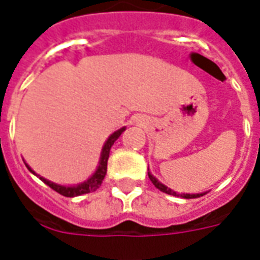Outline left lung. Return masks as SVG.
<instances>
[{"instance_id": "left-lung-1", "label": "left lung", "mask_w": 260, "mask_h": 260, "mask_svg": "<svg viewBox=\"0 0 260 260\" xmlns=\"http://www.w3.org/2000/svg\"><path fill=\"white\" fill-rule=\"evenodd\" d=\"M149 178L150 180L153 182V184H154L155 187L158 190H161L162 193H167V194H171V196H176V197H182V199H197V197H200V196H204L205 193H199V194H178L176 191H174V190H171L169 187H167L165 184H162L161 182H158L157 179L153 176V175L150 174L149 172Z\"/></svg>"}]
</instances>
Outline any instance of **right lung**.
Returning <instances> with one entry per match:
<instances>
[{
    "label": "right lung",
    "instance_id": "1",
    "mask_svg": "<svg viewBox=\"0 0 260 260\" xmlns=\"http://www.w3.org/2000/svg\"><path fill=\"white\" fill-rule=\"evenodd\" d=\"M124 131L125 126H122V128H120L118 131H115L114 134H111V135L109 136V139L106 140L105 146H103V149H102L99 165H98V168H96V171L93 172V175H92L89 179H86L85 182H82V183L80 184H76V186H61V184L53 183L51 180H48V179L42 178V176L36 174L26 162H24V164H26V167H27L28 171H30L31 174L37 175L38 178L41 179L44 183L48 184L51 189H53L55 191L61 194V196H64V197H77V196H81V194L92 193V191H96V190L101 187L102 182H103V179H105L106 176V172H107V159H109V154H110L111 146L114 145L115 140L120 138V135Z\"/></svg>",
    "mask_w": 260,
    "mask_h": 260
}]
</instances>
